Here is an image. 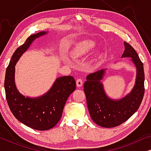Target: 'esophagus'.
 <instances>
[{
  "instance_id": "1",
  "label": "esophagus",
  "mask_w": 151,
  "mask_h": 151,
  "mask_svg": "<svg viewBox=\"0 0 151 151\" xmlns=\"http://www.w3.org/2000/svg\"><path fill=\"white\" fill-rule=\"evenodd\" d=\"M76 84H77L78 87H80V86H82V84H83V80H82L81 78H78V79L76 80Z\"/></svg>"
}]
</instances>
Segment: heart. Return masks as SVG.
Segmentation results:
<instances>
[{
  "instance_id": "obj_1",
  "label": "heart",
  "mask_w": 151,
  "mask_h": 151,
  "mask_svg": "<svg viewBox=\"0 0 151 151\" xmlns=\"http://www.w3.org/2000/svg\"><path fill=\"white\" fill-rule=\"evenodd\" d=\"M96 43L91 40H86L78 42L74 47L72 55L74 58H80L90 53L96 48Z\"/></svg>"
}]
</instances>
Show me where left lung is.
Returning <instances> with one entry per match:
<instances>
[{"label":"left lung","instance_id":"8db88e82","mask_svg":"<svg viewBox=\"0 0 151 151\" xmlns=\"http://www.w3.org/2000/svg\"><path fill=\"white\" fill-rule=\"evenodd\" d=\"M123 57L131 58L137 68L135 86L130 93L119 100H113L105 94L100 80L105 70L90 73L84 84V91L91 117L96 124L104 128L117 127L125 122L138 110L144 95L143 63L131 45L124 42Z\"/></svg>","mask_w":151,"mask_h":151}]
</instances>
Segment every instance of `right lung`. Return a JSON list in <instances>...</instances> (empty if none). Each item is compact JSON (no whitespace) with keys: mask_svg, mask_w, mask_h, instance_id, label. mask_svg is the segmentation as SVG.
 I'll return each instance as SVG.
<instances>
[{"mask_svg":"<svg viewBox=\"0 0 151 151\" xmlns=\"http://www.w3.org/2000/svg\"><path fill=\"white\" fill-rule=\"evenodd\" d=\"M46 33L41 32L31 35L23 45L17 48L6 69L4 82L6 99L12 114L24 125L38 131L51 129L57 124L67 98L76 87L73 77L69 76L58 78L51 89L38 98H26L16 88L14 82L16 63L33 41Z\"/></svg>","mask_w":151,"mask_h":151,"instance_id":"1","label":"right lung"}]
</instances>
